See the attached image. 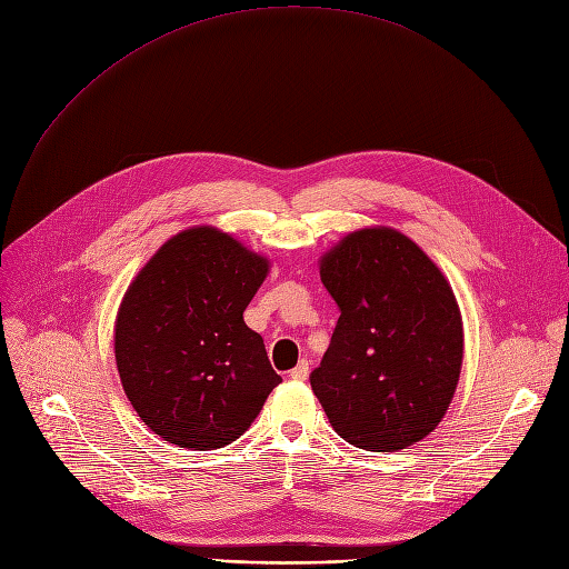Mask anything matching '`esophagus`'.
Listing matches in <instances>:
<instances>
[{"instance_id":"obj_1","label":"esophagus","mask_w":569,"mask_h":569,"mask_svg":"<svg viewBox=\"0 0 569 569\" xmlns=\"http://www.w3.org/2000/svg\"><path fill=\"white\" fill-rule=\"evenodd\" d=\"M288 377H290L292 381H305V379L309 377V362H307V360H300L298 367L290 369Z\"/></svg>"}]
</instances>
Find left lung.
<instances>
[{"label":"left lung","mask_w":569,"mask_h":569,"mask_svg":"<svg viewBox=\"0 0 569 569\" xmlns=\"http://www.w3.org/2000/svg\"><path fill=\"white\" fill-rule=\"evenodd\" d=\"M318 269L341 311L311 372L335 432L377 453L426 439L447 413L462 367L451 283L421 246L386 226L341 237Z\"/></svg>","instance_id":"left-lung-1"}]
</instances>
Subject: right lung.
I'll return each mask as SVG.
<instances>
[{
	"instance_id": "right-lung-1",
	"label": "right lung",
	"mask_w": 569,
	"mask_h": 569,
	"mask_svg": "<svg viewBox=\"0 0 569 569\" xmlns=\"http://www.w3.org/2000/svg\"><path fill=\"white\" fill-rule=\"evenodd\" d=\"M269 264L230 232L194 226L167 239L122 295L113 328L122 390L174 447H226L281 383L262 337L243 323Z\"/></svg>"
}]
</instances>
